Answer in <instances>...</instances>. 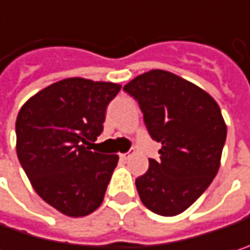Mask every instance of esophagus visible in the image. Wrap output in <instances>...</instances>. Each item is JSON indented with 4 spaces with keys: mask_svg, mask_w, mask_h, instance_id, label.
Segmentation results:
<instances>
[{
    "mask_svg": "<svg viewBox=\"0 0 250 250\" xmlns=\"http://www.w3.org/2000/svg\"><path fill=\"white\" fill-rule=\"evenodd\" d=\"M133 154H134V150L131 148V150H130V151H127V153H122V154H120V159H122L123 162H125V160H128Z\"/></svg>",
    "mask_w": 250,
    "mask_h": 250,
    "instance_id": "obj_1",
    "label": "esophagus"
}]
</instances>
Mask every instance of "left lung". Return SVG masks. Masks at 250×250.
I'll return each instance as SVG.
<instances>
[{"label":"left lung","instance_id":"obj_1","mask_svg":"<svg viewBox=\"0 0 250 250\" xmlns=\"http://www.w3.org/2000/svg\"><path fill=\"white\" fill-rule=\"evenodd\" d=\"M143 113L153 140L162 143L157 160L136 179L143 205L162 216L185 212L219 170L226 125L217 103L182 77L151 70L123 87Z\"/></svg>","mask_w":250,"mask_h":250}]
</instances>
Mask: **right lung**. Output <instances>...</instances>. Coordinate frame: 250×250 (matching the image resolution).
Returning a JSON list of instances; mask_svg holds the SVG:
<instances>
[{"label":"right lung","instance_id":"add662e5","mask_svg":"<svg viewBox=\"0 0 250 250\" xmlns=\"http://www.w3.org/2000/svg\"><path fill=\"white\" fill-rule=\"evenodd\" d=\"M120 88L79 77L61 80L37 93L17 116L18 160L38 196L64 215H90L102 205L119 156L91 146Z\"/></svg>","mask_w":250,"mask_h":250}]
</instances>
